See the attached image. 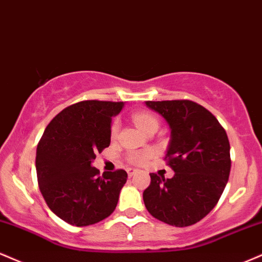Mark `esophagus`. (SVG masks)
Returning <instances> with one entry per match:
<instances>
[{
    "label": "esophagus",
    "mask_w": 262,
    "mask_h": 262,
    "mask_svg": "<svg viewBox=\"0 0 262 262\" xmlns=\"http://www.w3.org/2000/svg\"><path fill=\"white\" fill-rule=\"evenodd\" d=\"M136 173H137L136 169H127V175H128V177H130V178L134 177V175L136 174Z\"/></svg>",
    "instance_id": "1"
}]
</instances>
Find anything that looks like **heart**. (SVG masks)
Masks as SVG:
<instances>
[{
	"instance_id": "obj_1",
	"label": "heart",
	"mask_w": 262,
	"mask_h": 262,
	"mask_svg": "<svg viewBox=\"0 0 262 262\" xmlns=\"http://www.w3.org/2000/svg\"><path fill=\"white\" fill-rule=\"evenodd\" d=\"M134 121L143 132L147 131L150 127H158V120H157L152 114L146 113V112L135 113ZM119 127H120L119 121L118 120H115V121L113 122L112 128H110V132H112L113 137L116 136V134H118L119 131ZM152 156H153L152 150H147V152H143V153H132L130 156V161L132 163H135V164H141V163H143L146 159H148L149 157Z\"/></svg>"
}]
</instances>
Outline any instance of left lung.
<instances>
[{
	"mask_svg": "<svg viewBox=\"0 0 262 262\" xmlns=\"http://www.w3.org/2000/svg\"><path fill=\"white\" fill-rule=\"evenodd\" d=\"M170 128L165 159L171 179L150 173L143 191L147 211L157 220L187 227L207 216L217 205L230 173L228 136L218 120L191 100L146 101Z\"/></svg>",
	"mask_w": 262,
	"mask_h": 262,
	"instance_id": "1",
	"label": "left lung"
}]
</instances>
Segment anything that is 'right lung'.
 <instances>
[{
	"label": "right lung",
	"instance_id": "add662e5",
	"mask_svg": "<svg viewBox=\"0 0 262 262\" xmlns=\"http://www.w3.org/2000/svg\"><path fill=\"white\" fill-rule=\"evenodd\" d=\"M124 105V101H79L45 128L35 158L39 189L49 208L69 224L98 223L118 205L127 173L120 169L99 177L92 163L109 147L112 120Z\"/></svg>",
	"mask_w": 262,
	"mask_h": 262
}]
</instances>
